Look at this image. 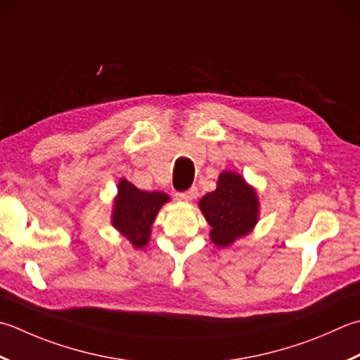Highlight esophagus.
<instances>
[{
	"mask_svg": "<svg viewBox=\"0 0 360 360\" xmlns=\"http://www.w3.org/2000/svg\"><path fill=\"white\" fill-rule=\"evenodd\" d=\"M178 196L179 201H184V202H190L196 198V188H190L187 192H181V193H176Z\"/></svg>",
	"mask_w": 360,
	"mask_h": 360,
	"instance_id": "esophagus-1",
	"label": "esophagus"
}]
</instances>
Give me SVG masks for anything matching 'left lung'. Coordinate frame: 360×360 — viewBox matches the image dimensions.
Returning <instances> with one entry per match:
<instances>
[{"mask_svg": "<svg viewBox=\"0 0 360 360\" xmlns=\"http://www.w3.org/2000/svg\"><path fill=\"white\" fill-rule=\"evenodd\" d=\"M198 206L210 226V240L218 248H228L237 238L248 236L259 221L256 188L236 172L220 173L217 188L204 195Z\"/></svg>", "mask_w": 360, "mask_h": 360, "instance_id": "left-lung-1", "label": "left lung"}]
</instances>
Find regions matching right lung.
Returning a JSON list of instances; mask_svg holds the SVG:
<instances>
[{
  "label": "right lung",
  "instance_id": "add662e5",
  "mask_svg": "<svg viewBox=\"0 0 360 360\" xmlns=\"http://www.w3.org/2000/svg\"><path fill=\"white\" fill-rule=\"evenodd\" d=\"M170 201L164 192L140 190L128 179H120L112 206V226L126 237L136 250H142L151 238V226L160 207Z\"/></svg>",
  "mask_w": 360,
  "mask_h": 360
}]
</instances>
